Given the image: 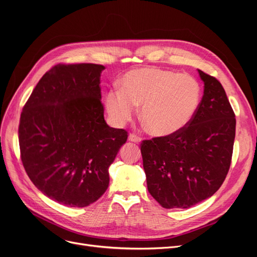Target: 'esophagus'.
Masks as SVG:
<instances>
[{"label":"esophagus","mask_w":257,"mask_h":257,"mask_svg":"<svg viewBox=\"0 0 257 257\" xmlns=\"http://www.w3.org/2000/svg\"><path fill=\"white\" fill-rule=\"evenodd\" d=\"M128 141L131 142V143H136V144H139L142 142V138L141 137H138V136H136V135H134V134H130L128 135Z\"/></svg>","instance_id":"34e87169"}]
</instances>
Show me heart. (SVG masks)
<instances>
[{"mask_svg": "<svg viewBox=\"0 0 257 257\" xmlns=\"http://www.w3.org/2000/svg\"><path fill=\"white\" fill-rule=\"evenodd\" d=\"M201 100V88L194 77L157 67L132 69L120 80V91H109L105 108L114 125L133 119L136 107L154 136L175 135L189 125Z\"/></svg>", "mask_w": 257, "mask_h": 257, "instance_id": "obj_1", "label": "heart"}]
</instances>
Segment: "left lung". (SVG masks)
I'll list each match as a JSON object with an SVG mask.
<instances>
[{"instance_id": "1", "label": "left lung", "mask_w": 257, "mask_h": 257, "mask_svg": "<svg viewBox=\"0 0 257 257\" xmlns=\"http://www.w3.org/2000/svg\"><path fill=\"white\" fill-rule=\"evenodd\" d=\"M204 95L179 133L142 143L148 191L166 209L190 208L220 189L230 166L236 119L220 81L198 69Z\"/></svg>"}]
</instances>
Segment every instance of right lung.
Listing matches in <instances>:
<instances>
[{
	"instance_id": "1",
	"label": "right lung",
	"mask_w": 257,
	"mask_h": 257,
	"mask_svg": "<svg viewBox=\"0 0 257 257\" xmlns=\"http://www.w3.org/2000/svg\"><path fill=\"white\" fill-rule=\"evenodd\" d=\"M98 64H59L38 81L20 116L22 164L44 195L87 207L109 184L108 168L127 133L110 127L100 103Z\"/></svg>"
}]
</instances>
